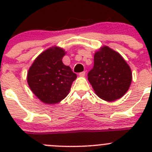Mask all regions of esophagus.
I'll use <instances>...</instances> for the list:
<instances>
[{
	"instance_id": "1",
	"label": "esophagus",
	"mask_w": 152,
	"mask_h": 152,
	"mask_svg": "<svg viewBox=\"0 0 152 152\" xmlns=\"http://www.w3.org/2000/svg\"><path fill=\"white\" fill-rule=\"evenodd\" d=\"M85 74H86L85 72H80V73H79V76H80V77H84V76H85Z\"/></svg>"
}]
</instances>
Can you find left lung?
I'll use <instances>...</instances> for the list:
<instances>
[{
    "instance_id": "left-lung-1",
    "label": "left lung",
    "mask_w": 152,
    "mask_h": 152,
    "mask_svg": "<svg viewBox=\"0 0 152 152\" xmlns=\"http://www.w3.org/2000/svg\"><path fill=\"white\" fill-rule=\"evenodd\" d=\"M132 74L123 56L103 45L94 53V65L88 73V80L95 94L111 102L120 99L131 85Z\"/></svg>"
}]
</instances>
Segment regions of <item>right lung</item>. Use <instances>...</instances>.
<instances>
[{
	"label": "right lung",
	"instance_id": "right-lung-1",
	"mask_svg": "<svg viewBox=\"0 0 152 152\" xmlns=\"http://www.w3.org/2000/svg\"><path fill=\"white\" fill-rule=\"evenodd\" d=\"M65 54L61 47H50L36 57L28 70V85L42 103L61 102L69 94L72 82L77 78L71 68L63 64Z\"/></svg>",
	"mask_w": 152,
	"mask_h": 152
}]
</instances>
